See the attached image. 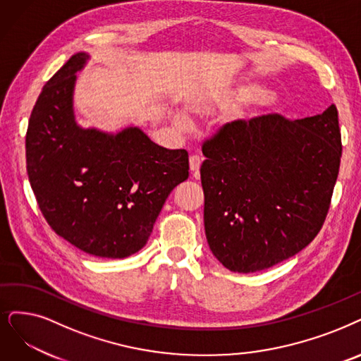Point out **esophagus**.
<instances>
[{
    "instance_id": "1",
    "label": "esophagus",
    "mask_w": 361,
    "mask_h": 361,
    "mask_svg": "<svg viewBox=\"0 0 361 361\" xmlns=\"http://www.w3.org/2000/svg\"><path fill=\"white\" fill-rule=\"evenodd\" d=\"M200 166H201V157L191 155L190 157V169H191V171H198Z\"/></svg>"
}]
</instances>
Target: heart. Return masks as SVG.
<instances>
[{
  "label": "heart",
  "instance_id": "1",
  "mask_svg": "<svg viewBox=\"0 0 361 361\" xmlns=\"http://www.w3.org/2000/svg\"><path fill=\"white\" fill-rule=\"evenodd\" d=\"M178 123H179V124H185V118L179 117V118H178Z\"/></svg>",
  "mask_w": 361,
  "mask_h": 361
}]
</instances>
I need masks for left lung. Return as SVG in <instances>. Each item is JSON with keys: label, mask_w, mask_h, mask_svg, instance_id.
Instances as JSON below:
<instances>
[{"label": "left lung", "mask_w": 361, "mask_h": 361, "mask_svg": "<svg viewBox=\"0 0 361 361\" xmlns=\"http://www.w3.org/2000/svg\"><path fill=\"white\" fill-rule=\"evenodd\" d=\"M204 228L214 257L256 272L320 233L339 173L338 109L290 121L280 114L226 123L203 143Z\"/></svg>", "instance_id": "8db88e82"}]
</instances>
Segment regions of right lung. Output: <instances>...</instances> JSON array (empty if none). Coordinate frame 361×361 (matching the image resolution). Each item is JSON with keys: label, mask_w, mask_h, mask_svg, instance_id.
Segmentation results:
<instances>
[{"label": "right lung", "mask_w": 361, "mask_h": 361, "mask_svg": "<svg viewBox=\"0 0 361 361\" xmlns=\"http://www.w3.org/2000/svg\"><path fill=\"white\" fill-rule=\"evenodd\" d=\"M77 53L46 82L26 132V170L47 224L80 250L123 259L145 246L169 194L188 179L185 149H166L137 127L81 128L72 108Z\"/></svg>", "instance_id": "1"}]
</instances>
